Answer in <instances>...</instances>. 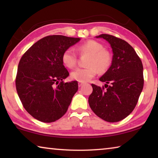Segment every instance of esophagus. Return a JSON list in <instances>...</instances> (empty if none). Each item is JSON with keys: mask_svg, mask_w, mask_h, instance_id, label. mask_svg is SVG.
<instances>
[{"mask_svg": "<svg viewBox=\"0 0 158 158\" xmlns=\"http://www.w3.org/2000/svg\"><path fill=\"white\" fill-rule=\"evenodd\" d=\"M84 84V82H81V81H79L78 82V85H79V87H81V85H83Z\"/></svg>", "mask_w": 158, "mask_h": 158, "instance_id": "1", "label": "esophagus"}]
</instances>
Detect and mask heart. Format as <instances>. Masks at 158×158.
<instances>
[{
    "label": "heart",
    "mask_w": 158,
    "mask_h": 158,
    "mask_svg": "<svg viewBox=\"0 0 158 158\" xmlns=\"http://www.w3.org/2000/svg\"><path fill=\"white\" fill-rule=\"evenodd\" d=\"M81 54H89L85 68H77L72 72L71 77L78 81L85 82L93 78L98 74L105 73L110 68L113 58L108 50L104 49L103 45L95 40H88L77 47ZM62 61L68 68H73L77 65V55L74 50L68 48L64 51Z\"/></svg>",
    "instance_id": "b5f03b06"
}]
</instances>
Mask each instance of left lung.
<instances>
[{"instance_id": "8db88e82", "label": "left lung", "mask_w": 158, "mask_h": 158, "mask_svg": "<svg viewBox=\"0 0 158 158\" xmlns=\"http://www.w3.org/2000/svg\"><path fill=\"white\" fill-rule=\"evenodd\" d=\"M97 37L104 38L111 44L113 60L107 72L100 78V81L106 84L105 87L91 84L93 92L89 103L100 118L110 123L118 122L132 113L137 105L143 87V65L135 49L126 41L108 34Z\"/></svg>"}]
</instances>
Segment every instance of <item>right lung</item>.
I'll list each match as a JSON object with an SVG mask.
<instances>
[{
    "label": "right lung",
    "mask_w": 158,
    "mask_h": 158,
    "mask_svg": "<svg viewBox=\"0 0 158 158\" xmlns=\"http://www.w3.org/2000/svg\"><path fill=\"white\" fill-rule=\"evenodd\" d=\"M80 40L58 35L44 37L21 56L16 89L26 111L38 121L54 122L68 111L78 82L63 81L69 74L63 65L62 55Z\"/></svg>",
    "instance_id": "obj_1"
}]
</instances>
